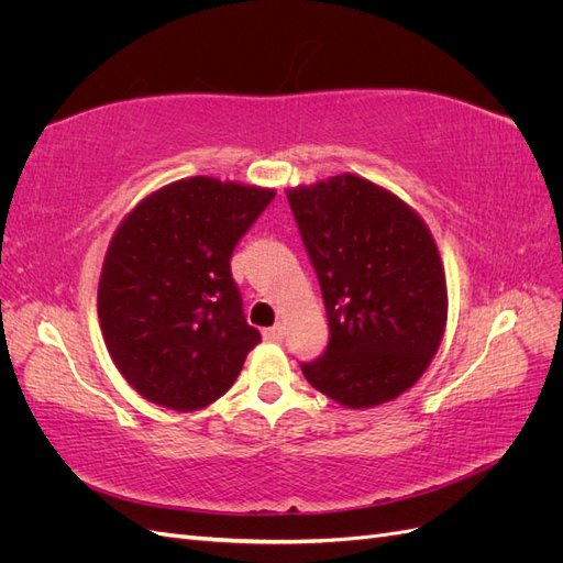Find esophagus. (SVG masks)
<instances>
[{"mask_svg":"<svg viewBox=\"0 0 563 563\" xmlns=\"http://www.w3.org/2000/svg\"><path fill=\"white\" fill-rule=\"evenodd\" d=\"M263 338H265V340H269V343H282V338H284V327H282V323H275V327H269V329H265V331H263Z\"/></svg>","mask_w":563,"mask_h":563,"instance_id":"obj_1","label":"esophagus"}]
</instances>
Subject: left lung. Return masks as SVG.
Returning <instances> with one entry per match:
<instances>
[{"instance_id":"8db88e82","label":"left lung","mask_w":563,"mask_h":563,"mask_svg":"<svg viewBox=\"0 0 563 563\" xmlns=\"http://www.w3.org/2000/svg\"><path fill=\"white\" fill-rule=\"evenodd\" d=\"M317 272L329 345L302 376L350 408L378 406L411 387L446 327V277L420 216L360 176L286 192Z\"/></svg>"}]
</instances>
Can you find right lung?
Returning <instances> with one entry per match:
<instances>
[{"instance_id": "obj_1", "label": "right lung", "mask_w": 563, "mask_h": 563, "mask_svg": "<svg viewBox=\"0 0 563 563\" xmlns=\"http://www.w3.org/2000/svg\"><path fill=\"white\" fill-rule=\"evenodd\" d=\"M275 190L195 176L145 197L117 228L98 319L126 383L152 404L197 411L223 397L261 343L232 251Z\"/></svg>"}]
</instances>
